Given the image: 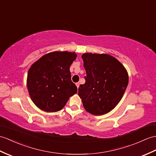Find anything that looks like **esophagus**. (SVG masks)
<instances>
[{
	"mask_svg": "<svg viewBox=\"0 0 156 156\" xmlns=\"http://www.w3.org/2000/svg\"><path fill=\"white\" fill-rule=\"evenodd\" d=\"M76 86H77V88H78V87H79V86H80V83H79V82H77V83H76Z\"/></svg>",
	"mask_w": 156,
	"mask_h": 156,
	"instance_id": "34e87169",
	"label": "esophagus"
}]
</instances>
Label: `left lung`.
I'll return each instance as SVG.
<instances>
[{
    "instance_id": "obj_1",
    "label": "left lung",
    "mask_w": 156,
    "mask_h": 156,
    "mask_svg": "<svg viewBox=\"0 0 156 156\" xmlns=\"http://www.w3.org/2000/svg\"><path fill=\"white\" fill-rule=\"evenodd\" d=\"M82 58L86 72L85 84L78 95L87 112L103 115L116 106L128 84V74L124 66L108 54L85 53Z\"/></svg>"
}]
</instances>
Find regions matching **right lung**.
Returning a JSON list of instances; mask_svg holds the SVG:
<instances>
[{
  "mask_svg": "<svg viewBox=\"0 0 156 156\" xmlns=\"http://www.w3.org/2000/svg\"><path fill=\"white\" fill-rule=\"evenodd\" d=\"M76 58L74 52H53L32 65L28 72L27 87L32 102L40 109L47 112L59 111L69 98L77 93L70 72Z\"/></svg>",
  "mask_w": 156,
  "mask_h": 156,
  "instance_id": "1",
  "label": "right lung"
}]
</instances>
